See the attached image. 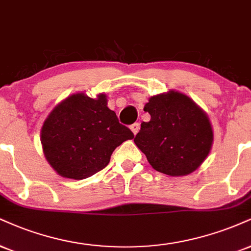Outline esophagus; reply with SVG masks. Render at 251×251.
<instances>
[{
    "label": "esophagus",
    "mask_w": 251,
    "mask_h": 251,
    "mask_svg": "<svg viewBox=\"0 0 251 251\" xmlns=\"http://www.w3.org/2000/svg\"><path fill=\"white\" fill-rule=\"evenodd\" d=\"M139 128H140V124H139V123H134V124H132V125H131V129H132V132L134 133V135L138 133Z\"/></svg>",
    "instance_id": "1"
}]
</instances>
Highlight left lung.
Segmentation results:
<instances>
[{"label": "left lung", "mask_w": 251, "mask_h": 251, "mask_svg": "<svg viewBox=\"0 0 251 251\" xmlns=\"http://www.w3.org/2000/svg\"><path fill=\"white\" fill-rule=\"evenodd\" d=\"M144 111L151 120L141 124L134 143L151 166L171 176L194 172L213 144L207 114L191 98L174 91L151 97Z\"/></svg>", "instance_id": "8db88e82"}]
</instances>
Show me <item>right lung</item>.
Instances as JSON below:
<instances>
[{
  "mask_svg": "<svg viewBox=\"0 0 251 251\" xmlns=\"http://www.w3.org/2000/svg\"><path fill=\"white\" fill-rule=\"evenodd\" d=\"M106 96H70L53 108L41 132L51 167L64 177L86 179L110 162L113 151L134 134L106 105Z\"/></svg>",
  "mask_w": 251,
  "mask_h": 251,
  "instance_id": "right-lung-1",
  "label": "right lung"
}]
</instances>
